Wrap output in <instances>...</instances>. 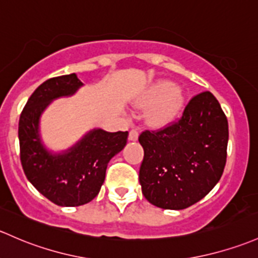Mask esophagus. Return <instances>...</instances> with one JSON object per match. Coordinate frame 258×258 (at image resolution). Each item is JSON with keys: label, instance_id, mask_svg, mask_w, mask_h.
<instances>
[{"label": "esophagus", "instance_id": "1", "mask_svg": "<svg viewBox=\"0 0 258 258\" xmlns=\"http://www.w3.org/2000/svg\"><path fill=\"white\" fill-rule=\"evenodd\" d=\"M128 140L130 141H137L138 140V131H137V130H132V131H130Z\"/></svg>", "mask_w": 258, "mask_h": 258}]
</instances>
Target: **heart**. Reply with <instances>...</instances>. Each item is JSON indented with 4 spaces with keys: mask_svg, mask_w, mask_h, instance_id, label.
I'll return each instance as SVG.
<instances>
[{
    "mask_svg": "<svg viewBox=\"0 0 258 258\" xmlns=\"http://www.w3.org/2000/svg\"><path fill=\"white\" fill-rule=\"evenodd\" d=\"M185 97L174 83L168 80L157 81L150 86L138 100V105L148 106L145 120L153 128L170 124L180 115Z\"/></svg>",
    "mask_w": 258,
    "mask_h": 258,
    "instance_id": "heart-1",
    "label": "heart"
}]
</instances>
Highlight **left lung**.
Listing matches in <instances>:
<instances>
[{"instance_id":"obj_1","label":"left lung","mask_w":258,"mask_h":258,"mask_svg":"<svg viewBox=\"0 0 258 258\" xmlns=\"http://www.w3.org/2000/svg\"><path fill=\"white\" fill-rule=\"evenodd\" d=\"M142 194L161 209L181 210L202 200L220 180L229 124L220 104L205 91L189 101L177 123L141 134Z\"/></svg>"}]
</instances>
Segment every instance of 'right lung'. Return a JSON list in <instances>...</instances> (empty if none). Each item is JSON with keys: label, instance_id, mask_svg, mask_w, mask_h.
<instances>
[{"label": "right lung", "instance_id": "1", "mask_svg": "<svg viewBox=\"0 0 258 258\" xmlns=\"http://www.w3.org/2000/svg\"><path fill=\"white\" fill-rule=\"evenodd\" d=\"M84 84L75 73L51 78L34 90L18 124L21 162L32 185L59 207H80L91 202L104 184L112 157L127 143L128 132L93 128L63 151L45 146L40 117L51 102L77 94Z\"/></svg>", "mask_w": 258, "mask_h": 258}]
</instances>
